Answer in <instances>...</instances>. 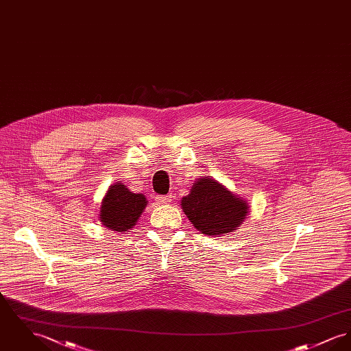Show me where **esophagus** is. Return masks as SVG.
I'll return each instance as SVG.
<instances>
[{"instance_id": "esophagus-1", "label": "esophagus", "mask_w": 351, "mask_h": 351, "mask_svg": "<svg viewBox=\"0 0 351 351\" xmlns=\"http://www.w3.org/2000/svg\"><path fill=\"white\" fill-rule=\"evenodd\" d=\"M156 201L158 204H162V205H167L171 202V195H157L156 197Z\"/></svg>"}]
</instances>
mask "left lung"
Returning <instances> with one entry per match:
<instances>
[{
  "instance_id": "left-lung-1",
  "label": "left lung",
  "mask_w": 351,
  "mask_h": 351,
  "mask_svg": "<svg viewBox=\"0 0 351 351\" xmlns=\"http://www.w3.org/2000/svg\"><path fill=\"white\" fill-rule=\"evenodd\" d=\"M181 205L193 226L210 237L237 230L249 213L247 202L242 197L209 177L197 180L181 199Z\"/></svg>"
}]
</instances>
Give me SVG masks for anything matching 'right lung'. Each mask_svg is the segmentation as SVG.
<instances>
[{
    "label": "right lung",
    "mask_w": 351,
    "mask_h": 351,
    "mask_svg": "<svg viewBox=\"0 0 351 351\" xmlns=\"http://www.w3.org/2000/svg\"><path fill=\"white\" fill-rule=\"evenodd\" d=\"M147 201L143 194L130 191L121 182L108 189L99 209V221L106 229L123 233L133 229L146 208Z\"/></svg>",
    "instance_id": "add662e5"
}]
</instances>
